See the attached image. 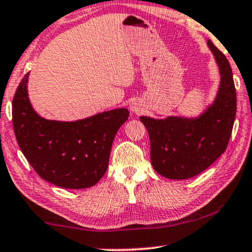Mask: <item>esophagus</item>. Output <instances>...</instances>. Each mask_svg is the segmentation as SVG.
Here are the masks:
<instances>
[{
    "mask_svg": "<svg viewBox=\"0 0 252 252\" xmlns=\"http://www.w3.org/2000/svg\"><path fill=\"white\" fill-rule=\"evenodd\" d=\"M130 110H132V111L135 112V113H140L141 111H142V108H141V105L139 104V103L134 102L133 104L130 105Z\"/></svg>",
    "mask_w": 252,
    "mask_h": 252,
    "instance_id": "esophagus-1",
    "label": "esophagus"
}]
</instances>
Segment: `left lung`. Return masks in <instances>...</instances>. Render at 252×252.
<instances>
[{
  "mask_svg": "<svg viewBox=\"0 0 252 252\" xmlns=\"http://www.w3.org/2000/svg\"><path fill=\"white\" fill-rule=\"evenodd\" d=\"M219 66L221 81L213 104L196 119L141 117L150 137L155 171L165 178L184 180L206 170L225 153L236 115V89L225 55L208 41Z\"/></svg>",
  "mask_w": 252,
  "mask_h": 252,
  "instance_id": "left-lung-1",
  "label": "left lung"
}]
</instances>
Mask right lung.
<instances>
[{"instance_id":"right-lung-1","label":"right lung","mask_w":252,"mask_h":252,"mask_svg":"<svg viewBox=\"0 0 252 252\" xmlns=\"http://www.w3.org/2000/svg\"><path fill=\"white\" fill-rule=\"evenodd\" d=\"M27 78L12 99V125L18 146L43 180L62 188L82 189L97 184L108 170L110 153L127 109H116L78 122L46 120L27 97Z\"/></svg>"}]
</instances>
